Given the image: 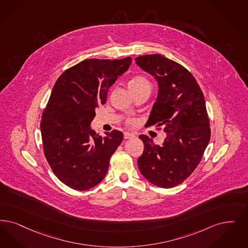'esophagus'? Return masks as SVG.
Returning a JSON list of instances; mask_svg holds the SVG:
<instances>
[{"label":"esophagus","mask_w":248,"mask_h":248,"mask_svg":"<svg viewBox=\"0 0 248 248\" xmlns=\"http://www.w3.org/2000/svg\"><path fill=\"white\" fill-rule=\"evenodd\" d=\"M124 139H133V138H135V135H134V134H132V133L125 132V133H124Z\"/></svg>","instance_id":"esophagus-1"}]
</instances>
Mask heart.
<instances>
[{
  "label": "heart",
  "instance_id": "obj_1",
  "mask_svg": "<svg viewBox=\"0 0 248 248\" xmlns=\"http://www.w3.org/2000/svg\"><path fill=\"white\" fill-rule=\"evenodd\" d=\"M146 85H149V80L141 76H136L134 77L132 79L130 80L129 82V89H137L146 86ZM127 124L130 125H134L137 124V120L133 119V118H128L126 120Z\"/></svg>",
  "mask_w": 248,
  "mask_h": 248
}]
</instances>
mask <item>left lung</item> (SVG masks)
<instances>
[{
    "mask_svg": "<svg viewBox=\"0 0 248 248\" xmlns=\"http://www.w3.org/2000/svg\"><path fill=\"white\" fill-rule=\"evenodd\" d=\"M140 68L157 80L159 92L146 127L163 126L161 145L141 135L143 154L138 159L142 175L153 185L171 188L188 178L198 167L210 139L206 102L188 70L160 54L136 58Z\"/></svg>",
    "mask_w": 248,
    "mask_h": 248,
    "instance_id": "obj_1",
    "label": "left lung"
}]
</instances>
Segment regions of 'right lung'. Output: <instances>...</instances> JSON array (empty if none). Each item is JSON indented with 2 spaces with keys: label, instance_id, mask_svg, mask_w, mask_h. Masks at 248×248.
Wrapping results in <instances>:
<instances>
[{
  "label": "right lung",
  "instance_id": "obj_1",
  "mask_svg": "<svg viewBox=\"0 0 248 248\" xmlns=\"http://www.w3.org/2000/svg\"><path fill=\"white\" fill-rule=\"evenodd\" d=\"M131 62L84 60L65 70L52 89L40 123L43 151L54 174L71 188L89 190L106 176L124 135L112 130L101 137L90 124Z\"/></svg>",
  "mask_w": 248,
  "mask_h": 248
}]
</instances>
